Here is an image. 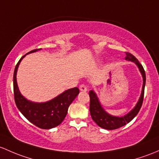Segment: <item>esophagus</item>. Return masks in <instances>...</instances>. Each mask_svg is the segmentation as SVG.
I'll use <instances>...</instances> for the list:
<instances>
[{
    "mask_svg": "<svg viewBox=\"0 0 159 159\" xmlns=\"http://www.w3.org/2000/svg\"><path fill=\"white\" fill-rule=\"evenodd\" d=\"M79 89H80V91H84V92H86V91H88V88H87V86L85 84H84L80 85Z\"/></svg>",
    "mask_w": 159,
    "mask_h": 159,
    "instance_id": "34e87169",
    "label": "esophagus"
}]
</instances>
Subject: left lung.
Listing matches in <instances>:
<instances>
[{"mask_svg":"<svg viewBox=\"0 0 159 159\" xmlns=\"http://www.w3.org/2000/svg\"><path fill=\"white\" fill-rule=\"evenodd\" d=\"M126 59L130 60L132 61H134L137 65V66L139 68L143 78V91H142L141 97L137 103L136 106L135 108L132 110L130 113H129L127 115L123 116V117H117V116H113L111 115H109L104 111V110L102 108V107L100 104L99 101L97 98L96 94L93 91H89V97H90V113H91V118L100 127L106 129L113 130L116 129L120 128L122 126H125L129 123L135 116L138 114L142 105H143V98H144V91H145V85H146V72L143 68V66L140 64L138 59L135 57L131 53L126 52Z\"/></svg>","mask_w":159,"mask_h":159,"instance_id":"obj_1","label":"left lung"}]
</instances>
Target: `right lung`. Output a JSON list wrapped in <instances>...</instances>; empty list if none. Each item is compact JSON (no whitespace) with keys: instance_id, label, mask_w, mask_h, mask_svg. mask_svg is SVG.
Listing matches in <instances>:
<instances>
[{"instance_id":"right-lung-1","label":"right lung","mask_w":159,"mask_h":159,"mask_svg":"<svg viewBox=\"0 0 159 159\" xmlns=\"http://www.w3.org/2000/svg\"><path fill=\"white\" fill-rule=\"evenodd\" d=\"M40 49H36L28 53L34 52ZM26 53V54H28ZM23 56L15 67L13 72V94L16 107L21 113L30 123L37 127L49 129L58 126L66 116L68 107L79 93L78 88L67 90L52 101L46 103H33L25 99L20 94L16 83V71Z\"/></svg>"}]
</instances>
